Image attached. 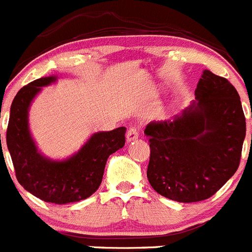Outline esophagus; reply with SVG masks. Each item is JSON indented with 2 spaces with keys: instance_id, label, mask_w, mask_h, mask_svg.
Listing matches in <instances>:
<instances>
[{
  "instance_id": "esophagus-1",
  "label": "esophagus",
  "mask_w": 252,
  "mask_h": 252,
  "mask_svg": "<svg viewBox=\"0 0 252 252\" xmlns=\"http://www.w3.org/2000/svg\"><path fill=\"white\" fill-rule=\"evenodd\" d=\"M138 136H139V129L137 128V127H129L128 131H127L126 133V139L127 142H131L138 138Z\"/></svg>"
}]
</instances>
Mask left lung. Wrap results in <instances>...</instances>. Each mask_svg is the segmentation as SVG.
Segmentation results:
<instances>
[{"label":"left lung","mask_w":252,"mask_h":252,"mask_svg":"<svg viewBox=\"0 0 252 252\" xmlns=\"http://www.w3.org/2000/svg\"><path fill=\"white\" fill-rule=\"evenodd\" d=\"M195 95L174 121H152L144 129L149 184L184 203L207 200L234 175L246 133L240 96L228 79L205 71Z\"/></svg>","instance_id":"obj_1"}]
</instances>
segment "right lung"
<instances>
[{"label":"right lung","instance_id":"right-lung-1","mask_svg":"<svg viewBox=\"0 0 252 252\" xmlns=\"http://www.w3.org/2000/svg\"><path fill=\"white\" fill-rule=\"evenodd\" d=\"M55 79H35L17 93L11 105L6 141L18 183L45 202L66 205L84 200L98 190L109 156L125 146L126 127L93 134L67 160L54 161L42 157L29 133L28 108L40 87Z\"/></svg>","mask_w":252,"mask_h":252}]
</instances>
